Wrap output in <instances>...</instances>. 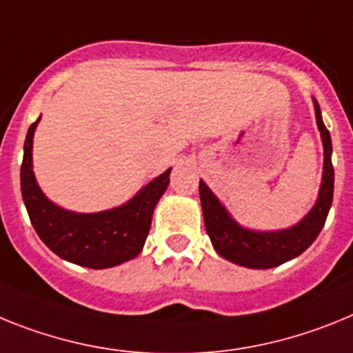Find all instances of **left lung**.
<instances>
[{"label": "left lung", "instance_id": "obj_1", "mask_svg": "<svg viewBox=\"0 0 353 353\" xmlns=\"http://www.w3.org/2000/svg\"><path fill=\"white\" fill-rule=\"evenodd\" d=\"M312 104H314L316 125L323 143V172H321V185L314 206L295 225L279 231H256L245 228L232 219L228 208L223 206L204 181L201 179L199 183L206 232L213 243V249L223 259L245 268H274L295 259L304 250H307L323 229L334 195L332 140L321 119L320 104L316 99H312Z\"/></svg>", "mask_w": 353, "mask_h": 353}]
</instances>
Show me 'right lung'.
<instances>
[{
	"label": "right lung",
	"instance_id": "1",
	"mask_svg": "<svg viewBox=\"0 0 353 353\" xmlns=\"http://www.w3.org/2000/svg\"><path fill=\"white\" fill-rule=\"evenodd\" d=\"M30 125L21 165V194L37 234L58 257L87 268L103 270L139 256L151 229L152 213L170 183V170L137 192L122 206L97 213H76L49 201L33 172V134Z\"/></svg>",
	"mask_w": 353,
	"mask_h": 353
}]
</instances>
